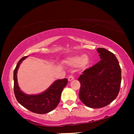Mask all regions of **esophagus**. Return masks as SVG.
Instances as JSON below:
<instances>
[{
  "instance_id": "1",
  "label": "esophagus",
  "mask_w": 134,
  "mask_h": 134,
  "mask_svg": "<svg viewBox=\"0 0 134 134\" xmlns=\"http://www.w3.org/2000/svg\"><path fill=\"white\" fill-rule=\"evenodd\" d=\"M74 76H70L68 77V81H71V80H74Z\"/></svg>"
}]
</instances>
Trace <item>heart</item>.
I'll return each mask as SVG.
<instances>
[{"mask_svg": "<svg viewBox=\"0 0 134 134\" xmlns=\"http://www.w3.org/2000/svg\"><path fill=\"white\" fill-rule=\"evenodd\" d=\"M66 63L67 65L72 67H77L80 66L85 67L88 65L89 59L87 56L77 55L68 58L66 60Z\"/></svg>", "mask_w": 134, "mask_h": 134, "instance_id": "1", "label": "heart"}]
</instances>
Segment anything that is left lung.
<instances>
[{
  "label": "left lung",
  "mask_w": 134,
  "mask_h": 134,
  "mask_svg": "<svg viewBox=\"0 0 134 134\" xmlns=\"http://www.w3.org/2000/svg\"><path fill=\"white\" fill-rule=\"evenodd\" d=\"M97 51L101 60L84 70L78 79L80 100L94 109L105 107L115 100L121 82V69L115 55L104 48Z\"/></svg>",
  "instance_id": "1"
}]
</instances>
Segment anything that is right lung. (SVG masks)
Here are the masks:
<instances>
[{"instance_id": "1", "label": "right lung", "mask_w": 134, "mask_h": 134, "mask_svg": "<svg viewBox=\"0 0 134 134\" xmlns=\"http://www.w3.org/2000/svg\"><path fill=\"white\" fill-rule=\"evenodd\" d=\"M27 56L18 62L14 70V93L19 103L34 113L44 114L55 109L60 102L63 89L68 83L67 79L56 80L44 92L39 94L28 95L20 90L17 80V71L21 62Z\"/></svg>"}]
</instances>
